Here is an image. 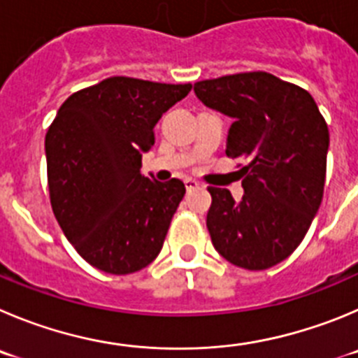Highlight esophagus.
<instances>
[{
	"instance_id": "esophagus-1",
	"label": "esophagus",
	"mask_w": 358,
	"mask_h": 358,
	"mask_svg": "<svg viewBox=\"0 0 358 358\" xmlns=\"http://www.w3.org/2000/svg\"><path fill=\"white\" fill-rule=\"evenodd\" d=\"M199 187V183L196 182V180H192V178H187L185 180V189H187V192H192V190H196Z\"/></svg>"
}]
</instances>
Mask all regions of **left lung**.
<instances>
[{"instance_id": "obj_1", "label": "left lung", "mask_w": 358, "mask_h": 358, "mask_svg": "<svg viewBox=\"0 0 358 358\" xmlns=\"http://www.w3.org/2000/svg\"><path fill=\"white\" fill-rule=\"evenodd\" d=\"M194 93L233 120L226 155L247 162L240 201L208 187L213 247L240 268H270L299 247L322 205L329 127L306 90L272 73L199 81Z\"/></svg>"}]
</instances>
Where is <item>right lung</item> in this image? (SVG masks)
Listing matches in <instances>:
<instances>
[{
	"mask_svg": "<svg viewBox=\"0 0 358 358\" xmlns=\"http://www.w3.org/2000/svg\"><path fill=\"white\" fill-rule=\"evenodd\" d=\"M190 85L109 78L63 102L45 136L51 205L79 255L102 272L125 275L162 249L185 194L182 180L141 175L153 127Z\"/></svg>",
	"mask_w": 358,
	"mask_h": 358,
	"instance_id": "obj_1",
	"label": "right lung"
}]
</instances>
